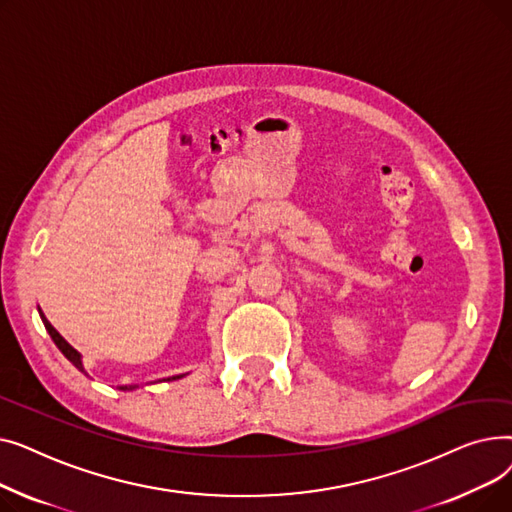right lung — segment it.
<instances>
[{"instance_id":"add662e5","label":"right lung","mask_w":512,"mask_h":512,"mask_svg":"<svg viewBox=\"0 0 512 512\" xmlns=\"http://www.w3.org/2000/svg\"><path fill=\"white\" fill-rule=\"evenodd\" d=\"M41 319H43V324H45V330L49 332L51 340L56 342V346L60 348L62 355H64V357H66V359H68V361H70L78 371H83V373L87 375V371H85V367H83V361H80V353L76 351V348H72V346H70V344L60 336V332L49 324V321L43 317V313H41ZM178 378H182V375H174V378H170V380H178ZM132 388H137V386H120V390H132Z\"/></svg>"}]
</instances>
